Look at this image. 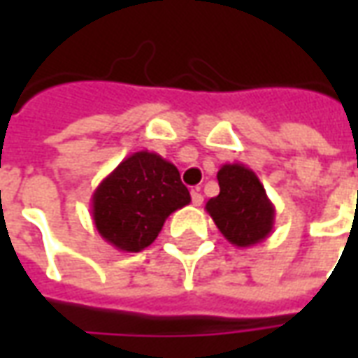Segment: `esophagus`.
<instances>
[{"instance_id":"esophagus-1","label":"esophagus","mask_w":358,"mask_h":358,"mask_svg":"<svg viewBox=\"0 0 358 358\" xmlns=\"http://www.w3.org/2000/svg\"><path fill=\"white\" fill-rule=\"evenodd\" d=\"M192 203H194L195 207H199L203 203V195L199 194V189H194V192H192Z\"/></svg>"}]
</instances>
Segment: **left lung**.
<instances>
[{
    "label": "left lung",
    "instance_id": "obj_1",
    "mask_svg": "<svg viewBox=\"0 0 358 358\" xmlns=\"http://www.w3.org/2000/svg\"><path fill=\"white\" fill-rule=\"evenodd\" d=\"M220 194L210 197L205 210L236 248H251L274 230L276 209L261 180L249 166L226 163L217 172Z\"/></svg>",
    "mask_w": 358,
    "mask_h": 358
}]
</instances>
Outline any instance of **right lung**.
I'll return each mask as SVG.
<instances>
[{"mask_svg": "<svg viewBox=\"0 0 358 358\" xmlns=\"http://www.w3.org/2000/svg\"><path fill=\"white\" fill-rule=\"evenodd\" d=\"M192 201L178 169L153 151H136L101 180L92 195L97 234L118 251L149 248L174 210Z\"/></svg>", "mask_w": 358, "mask_h": 358, "instance_id": "1", "label": "right lung"}]
</instances>
